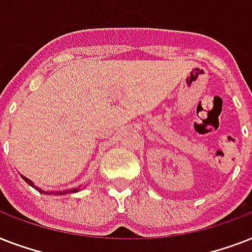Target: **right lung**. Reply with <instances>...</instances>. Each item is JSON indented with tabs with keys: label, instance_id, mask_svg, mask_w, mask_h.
I'll list each match as a JSON object with an SVG mask.
<instances>
[{
	"label": "right lung",
	"instance_id": "1",
	"mask_svg": "<svg viewBox=\"0 0 252 252\" xmlns=\"http://www.w3.org/2000/svg\"><path fill=\"white\" fill-rule=\"evenodd\" d=\"M21 176H22V179L25 180L26 183L30 184L31 187L36 188L37 191L40 192V193H44V195H66V193H76V192H78L82 189L81 187H77V188H72V189H65V191H44V189H41V188L36 187V186H35V184H33L32 182L29 179V178H26L25 175H21Z\"/></svg>",
	"mask_w": 252,
	"mask_h": 252
}]
</instances>
